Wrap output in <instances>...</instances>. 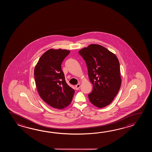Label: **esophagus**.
<instances>
[{"label": "esophagus", "mask_w": 152, "mask_h": 152, "mask_svg": "<svg viewBox=\"0 0 152 152\" xmlns=\"http://www.w3.org/2000/svg\"><path fill=\"white\" fill-rule=\"evenodd\" d=\"M80 87V84H77V85H76L75 86V90H79V88Z\"/></svg>", "instance_id": "1"}]
</instances>
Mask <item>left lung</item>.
Returning <instances> with one entry per match:
<instances>
[{
    "instance_id": "left-lung-1",
    "label": "left lung",
    "mask_w": 152,
    "mask_h": 152,
    "mask_svg": "<svg viewBox=\"0 0 152 152\" xmlns=\"http://www.w3.org/2000/svg\"><path fill=\"white\" fill-rule=\"evenodd\" d=\"M79 54L86 63L88 77L93 84L89 100L99 108L107 107L116 97L121 85L118 58L106 48L96 44L81 49Z\"/></svg>"
}]
</instances>
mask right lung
Instances as JSON below:
<instances>
[{
	"label": "right lung",
	"instance_id": "add662e5",
	"mask_svg": "<svg viewBox=\"0 0 152 152\" xmlns=\"http://www.w3.org/2000/svg\"><path fill=\"white\" fill-rule=\"evenodd\" d=\"M70 51L50 49L39 59L34 69L36 86L46 103L58 109L71 103L75 90L66 83L61 64Z\"/></svg>",
	"mask_w": 152,
	"mask_h": 152
}]
</instances>
